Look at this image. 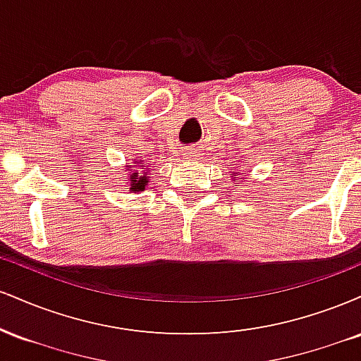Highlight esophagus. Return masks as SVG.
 <instances>
[{
  "mask_svg": "<svg viewBox=\"0 0 361 361\" xmlns=\"http://www.w3.org/2000/svg\"><path fill=\"white\" fill-rule=\"evenodd\" d=\"M185 159L186 161H193V159H197V154H195V151H188L185 154Z\"/></svg>",
  "mask_w": 361,
  "mask_h": 361,
  "instance_id": "obj_1",
  "label": "esophagus"
}]
</instances>
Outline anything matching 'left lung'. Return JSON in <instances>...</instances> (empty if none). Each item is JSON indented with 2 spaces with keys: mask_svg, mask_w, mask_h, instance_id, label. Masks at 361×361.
Returning <instances> with one entry per match:
<instances>
[{
  "mask_svg": "<svg viewBox=\"0 0 361 361\" xmlns=\"http://www.w3.org/2000/svg\"><path fill=\"white\" fill-rule=\"evenodd\" d=\"M235 180H238V173H234L233 171V181H235ZM243 180H246V175H243V173H241V178H239V183H235L234 186H239V185H241V181Z\"/></svg>",
  "mask_w": 361,
  "mask_h": 361,
  "instance_id": "8db88e82",
  "label": "left lung"
}]
</instances>
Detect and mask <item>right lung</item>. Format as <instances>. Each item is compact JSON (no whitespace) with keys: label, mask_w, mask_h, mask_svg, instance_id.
<instances>
[{"label":"right lung","mask_w":361,"mask_h":361,"mask_svg":"<svg viewBox=\"0 0 361 361\" xmlns=\"http://www.w3.org/2000/svg\"><path fill=\"white\" fill-rule=\"evenodd\" d=\"M123 171H127V175L123 176L127 190L130 193H140L147 188V185L151 183V168L149 163L144 159H134L132 164H127L123 168Z\"/></svg>","instance_id":"add662e5"}]
</instances>
